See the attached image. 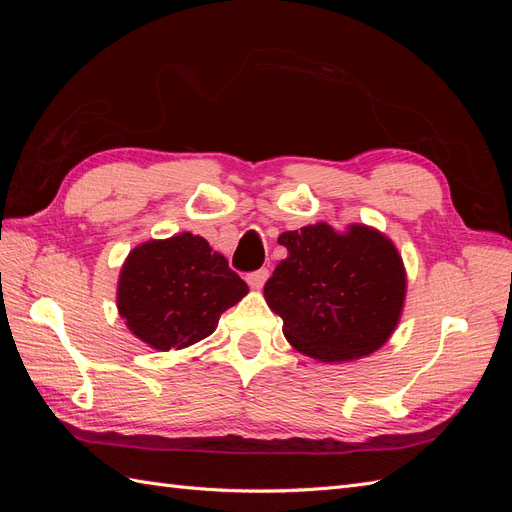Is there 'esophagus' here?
<instances>
[{"label": "esophagus", "mask_w": 512, "mask_h": 512, "mask_svg": "<svg viewBox=\"0 0 512 512\" xmlns=\"http://www.w3.org/2000/svg\"><path fill=\"white\" fill-rule=\"evenodd\" d=\"M267 277H269V271H267V269H258V271H254V273L247 275L245 280H247V284H250L254 290H260L262 286H265Z\"/></svg>", "instance_id": "obj_1"}]
</instances>
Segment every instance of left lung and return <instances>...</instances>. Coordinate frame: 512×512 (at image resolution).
<instances>
[{
	"instance_id": "left-lung-1",
	"label": "left lung",
	"mask_w": 512,
	"mask_h": 512,
	"mask_svg": "<svg viewBox=\"0 0 512 512\" xmlns=\"http://www.w3.org/2000/svg\"><path fill=\"white\" fill-rule=\"evenodd\" d=\"M277 241L288 256L265 284V299L294 348L344 363L386 344L406 301L404 260L389 237L365 224L339 232L318 222Z\"/></svg>"
}]
</instances>
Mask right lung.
I'll use <instances>...</instances> for the list:
<instances>
[{"mask_svg": "<svg viewBox=\"0 0 512 512\" xmlns=\"http://www.w3.org/2000/svg\"><path fill=\"white\" fill-rule=\"evenodd\" d=\"M247 284L207 239L181 232L134 247L123 262L117 309L132 335L156 350L188 348L209 337Z\"/></svg>", "mask_w": 512, "mask_h": 512, "instance_id": "right-lung-1", "label": "right lung"}]
</instances>
